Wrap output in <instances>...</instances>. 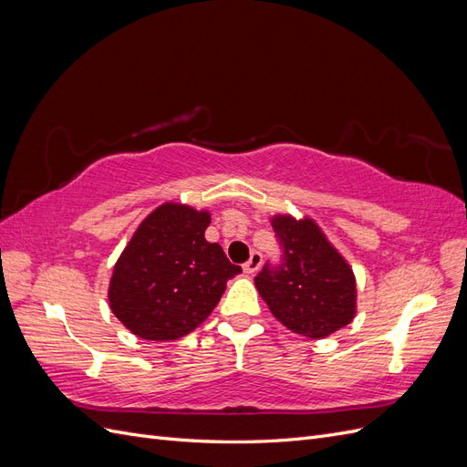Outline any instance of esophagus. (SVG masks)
<instances>
[{
  "instance_id": "1",
  "label": "esophagus",
  "mask_w": 467,
  "mask_h": 467,
  "mask_svg": "<svg viewBox=\"0 0 467 467\" xmlns=\"http://www.w3.org/2000/svg\"><path fill=\"white\" fill-rule=\"evenodd\" d=\"M261 261H263V257H261V253H257V251H253V253H251V257H249V261H247V263H244V271H245L247 275H253V273H257V268L261 266Z\"/></svg>"
}]
</instances>
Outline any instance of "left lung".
<instances>
[{"label":"left lung","mask_w":467,"mask_h":467,"mask_svg":"<svg viewBox=\"0 0 467 467\" xmlns=\"http://www.w3.org/2000/svg\"><path fill=\"white\" fill-rule=\"evenodd\" d=\"M280 249L266 261L255 285L273 316L294 333L327 337L355 317L357 285L345 259L329 245L312 220H273Z\"/></svg>","instance_id":"obj_1"}]
</instances>
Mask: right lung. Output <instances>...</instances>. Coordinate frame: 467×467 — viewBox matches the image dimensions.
I'll return each mask as SVG.
<instances>
[{
  "instance_id": "add662e5",
  "label": "right lung",
  "mask_w": 467,
  "mask_h": 467,
  "mask_svg": "<svg viewBox=\"0 0 467 467\" xmlns=\"http://www.w3.org/2000/svg\"><path fill=\"white\" fill-rule=\"evenodd\" d=\"M208 212L163 204L140 223L110 278V309L148 341L185 337L212 314L232 265L218 244L204 239Z\"/></svg>"
}]
</instances>
